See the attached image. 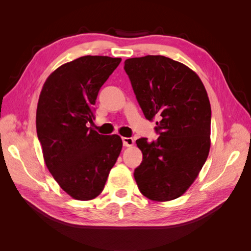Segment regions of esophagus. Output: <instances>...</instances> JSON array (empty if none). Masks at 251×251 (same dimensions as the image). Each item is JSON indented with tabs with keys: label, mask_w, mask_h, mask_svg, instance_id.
Here are the masks:
<instances>
[{
	"label": "esophagus",
	"mask_w": 251,
	"mask_h": 251,
	"mask_svg": "<svg viewBox=\"0 0 251 251\" xmlns=\"http://www.w3.org/2000/svg\"><path fill=\"white\" fill-rule=\"evenodd\" d=\"M123 142L125 147H132L134 144V139L132 137H123Z\"/></svg>",
	"instance_id": "obj_1"
}]
</instances>
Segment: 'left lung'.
<instances>
[{
	"mask_svg": "<svg viewBox=\"0 0 251 251\" xmlns=\"http://www.w3.org/2000/svg\"><path fill=\"white\" fill-rule=\"evenodd\" d=\"M125 71L147 119L155 117L157 140H136L142 162L134 178L153 201L183 195L206 161L211 109L201 79L185 65L162 55L126 59Z\"/></svg>",
	"mask_w": 251,
	"mask_h": 251,
	"instance_id": "8db88e82",
	"label": "left lung"
}]
</instances>
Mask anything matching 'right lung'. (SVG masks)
Returning <instances> with one entry per match:
<instances>
[{
  "label": "right lung",
  "mask_w": 251,
  "mask_h": 251,
  "mask_svg": "<svg viewBox=\"0 0 251 251\" xmlns=\"http://www.w3.org/2000/svg\"><path fill=\"white\" fill-rule=\"evenodd\" d=\"M121 58L86 55L64 64L45 81L36 109V133L45 163L72 198L100 195L123 148L118 135H100L93 124L98 92Z\"/></svg>",
  "instance_id": "1"
}]
</instances>
